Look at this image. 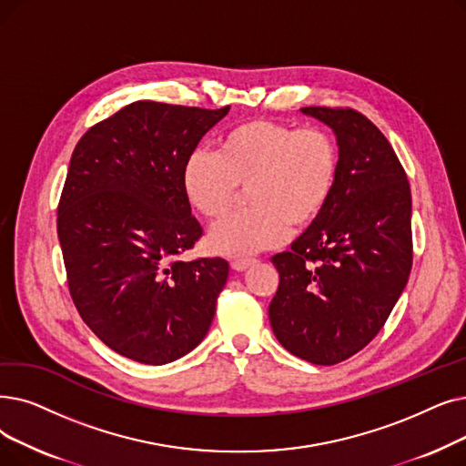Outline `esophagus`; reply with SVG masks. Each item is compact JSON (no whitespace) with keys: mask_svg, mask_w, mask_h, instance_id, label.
I'll use <instances>...</instances> for the list:
<instances>
[{"mask_svg":"<svg viewBox=\"0 0 466 466\" xmlns=\"http://www.w3.org/2000/svg\"><path fill=\"white\" fill-rule=\"evenodd\" d=\"M255 258H234L232 262H230V267L234 268V270H238V272H244V270H248L251 265H255Z\"/></svg>","mask_w":466,"mask_h":466,"instance_id":"obj_1","label":"esophagus"}]
</instances>
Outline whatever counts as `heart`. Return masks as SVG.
Here are the masks:
<instances>
[{
    "mask_svg": "<svg viewBox=\"0 0 466 466\" xmlns=\"http://www.w3.org/2000/svg\"><path fill=\"white\" fill-rule=\"evenodd\" d=\"M339 178V150L319 127L249 119L222 135L218 154L194 150L183 166L190 206L209 220L225 217L248 188L249 209L211 230V248L227 257L274 249L289 230H307L328 209Z\"/></svg>",
    "mask_w": 466,
    "mask_h": 466,
    "instance_id": "obj_1",
    "label": "heart"
}]
</instances>
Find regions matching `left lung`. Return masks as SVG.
Returning <instances> with one entry per match:
<instances>
[{
	"mask_svg": "<svg viewBox=\"0 0 466 466\" xmlns=\"http://www.w3.org/2000/svg\"><path fill=\"white\" fill-rule=\"evenodd\" d=\"M337 135L339 178L328 209L291 251L272 257L279 274L268 307L279 345L333 366L370 345L406 288L411 262V190L396 152L352 108L307 106Z\"/></svg>",
	"mask_w": 466,
	"mask_h": 466,
	"instance_id": "1",
	"label": "left lung"
}]
</instances>
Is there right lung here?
Here are the masks:
<instances>
[{"instance_id": "obj_1", "label": "right lung", "mask_w": 466, "mask_h": 466, "mask_svg": "<svg viewBox=\"0 0 466 466\" xmlns=\"http://www.w3.org/2000/svg\"><path fill=\"white\" fill-rule=\"evenodd\" d=\"M230 106L137 100L74 148L56 232L74 305L114 352L164 366L209 331L228 262L178 258L201 238L183 166Z\"/></svg>"}]
</instances>
